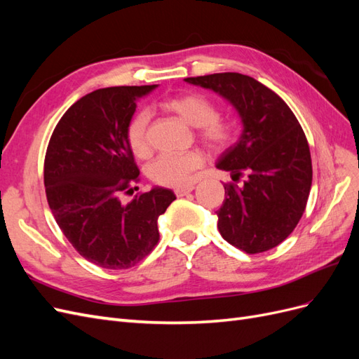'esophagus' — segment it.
Segmentation results:
<instances>
[{
    "instance_id": "obj_1",
    "label": "esophagus",
    "mask_w": 359,
    "mask_h": 359,
    "mask_svg": "<svg viewBox=\"0 0 359 359\" xmlns=\"http://www.w3.org/2000/svg\"><path fill=\"white\" fill-rule=\"evenodd\" d=\"M194 190V186H187V187H180V189H175V194L178 198L181 196H186V194H189L190 191Z\"/></svg>"
}]
</instances>
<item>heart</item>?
Returning <instances> with one entry per match:
<instances>
[{"instance_id":"heart-1","label":"heart","mask_w":359,"mask_h":359,"mask_svg":"<svg viewBox=\"0 0 359 359\" xmlns=\"http://www.w3.org/2000/svg\"><path fill=\"white\" fill-rule=\"evenodd\" d=\"M172 112L178 114L184 121L199 127V136L211 149L222 151L229 147L235 139V128L231 123L219 118L217 106L202 94H182L165 102ZM149 124V112L139 109L126 126V140L130 151L136 157L148 154L147 130ZM203 156L199 151L186 153H163L149 163L147 173L151 181L165 187H184L190 184L203 166Z\"/></svg>"}]
</instances>
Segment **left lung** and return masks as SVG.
I'll return each instance as SVG.
<instances>
[{"instance_id": "obj_1", "label": "left lung", "mask_w": 359, "mask_h": 359, "mask_svg": "<svg viewBox=\"0 0 359 359\" xmlns=\"http://www.w3.org/2000/svg\"><path fill=\"white\" fill-rule=\"evenodd\" d=\"M184 81L224 97L244 127L217 163L233 181L245 177L243 184H224L219 232L248 255L277 247L301 220L311 189L310 148L297 116L273 90L241 73Z\"/></svg>"}]
</instances>
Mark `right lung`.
Wrapping results in <instances>:
<instances>
[{
	"label": "right lung",
	"mask_w": 359,
	"mask_h": 359,
	"mask_svg": "<svg viewBox=\"0 0 359 359\" xmlns=\"http://www.w3.org/2000/svg\"><path fill=\"white\" fill-rule=\"evenodd\" d=\"M156 86H111L83 95L61 116L46 149L49 208L76 252L106 269L132 268L153 252L158 217L175 201L161 187L128 203L119 199L139 181L126 126L139 97Z\"/></svg>",
	"instance_id": "right-lung-1"
}]
</instances>
